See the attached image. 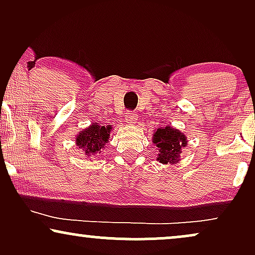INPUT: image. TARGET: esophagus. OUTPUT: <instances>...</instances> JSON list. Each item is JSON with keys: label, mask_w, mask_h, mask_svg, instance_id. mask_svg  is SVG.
Returning a JSON list of instances; mask_svg holds the SVG:
<instances>
[{"label": "esophagus", "mask_w": 255, "mask_h": 255, "mask_svg": "<svg viewBox=\"0 0 255 255\" xmlns=\"http://www.w3.org/2000/svg\"><path fill=\"white\" fill-rule=\"evenodd\" d=\"M137 120H138L137 114L133 113V111H128L127 115H125V121H127V123H128V124L135 123Z\"/></svg>", "instance_id": "esophagus-1"}]
</instances>
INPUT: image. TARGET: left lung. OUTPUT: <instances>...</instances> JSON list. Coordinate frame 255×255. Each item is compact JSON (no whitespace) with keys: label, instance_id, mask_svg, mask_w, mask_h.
Listing matches in <instances>:
<instances>
[{"label":"left lung","instance_id":"left-lung-1","mask_svg":"<svg viewBox=\"0 0 255 255\" xmlns=\"http://www.w3.org/2000/svg\"><path fill=\"white\" fill-rule=\"evenodd\" d=\"M153 144L158 149V158L156 161L161 163H177L180 161L182 148L187 146V137L183 132L177 128L169 127L156 128L153 133Z\"/></svg>","mask_w":255,"mask_h":255}]
</instances>
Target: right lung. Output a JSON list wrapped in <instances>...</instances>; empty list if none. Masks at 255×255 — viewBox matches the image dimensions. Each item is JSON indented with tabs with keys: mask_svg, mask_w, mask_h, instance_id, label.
I'll return each mask as SVG.
<instances>
[{
	"mask_svg": "<svg viewBox=\"0 0 255 255\" xmlns=\"http://www.w3.org/2000/svg\"><path fill=\"white\" fill-rule=\"evenodd\" d=\"M113 130L111 125L103 127L99 123H93L88 128H83L75 138V144L82 152L88 156H94L101 153L109 141L110 132Z\"/></svg>",
	"mask_w": 255,
	"mask_h": 255,
	"instance_id": "obj_1",
	"label": "right lung"
}]
</instances>
